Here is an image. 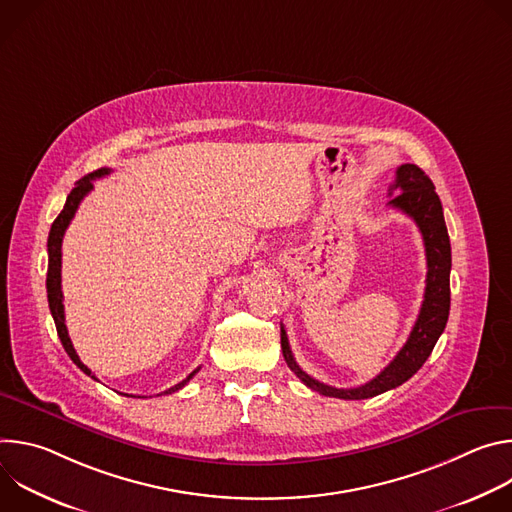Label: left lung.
<instances>
[{
  "mask_svg": "<svg viewBox=\"0 0 512 512\" xmlns=\"http://www.w3.org/2000/svg\"><path fill=\"white\" fill-rule=\"evenodd\" d=\"M401 192L389 200V206L399 208L407 216H411L415 225L421 231L423 245H425V259H427V279H425V294L423 304L417 316V322L405 342V346L397 352V356L387 364L385 371L377 375L373 381L364 383L354 389H336L312 379L304 373L298 362L291 354L287 334L281 326V350L287 367L298 375V379L326 397L336 399H369L381 395L389 389L403 385L411 379L431 354L437 338L442 336L448 316H450V269H452V247L450 237L444 221V210L440 196L435 194L433 182L425 176L421 168L415 164H403L397 168L395 184L391 192Z\"/></svg>",
  "mask_w": 512,
  "mask_h": 512,
  "instance_id": "left-lung-1",
  "label": "left lung"
}]
</instances>
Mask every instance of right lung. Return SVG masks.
Masks as SVG:
<instances>
[{"label": "right lung", "instance_id": "obj_1", "mask_svg": "<svg viewBox=\"0 0 512 512\" xmlns=\"http://www.w3.org/2000/svg\"><path fill=\"white\" fill-rule=\"evenodd\" d=\"M111 170L109 168H101L93 174H87L83 176L77 186L70 190L68 198H66V204L62 208V212L56 216V221L52 223L50 227V235H48V275H46V291H48V306H50V314L54 318V324H56V332H58V338L66 350V354L70 356V360L77 364V367L89 375L91 379H95V375L91 373L89 367H85V364L81 362L75 346H72L70 338H68V330H66V324H64V304H62V287H60V267H62V237H64V231L68 229L72 216H75L81 200L93 190V180L97 178H103L107 176ZM200 371V367L196 371H192L184 381H180L178 385L170 387L168 391H164V395L168 393H176L178 389H182L196 373Z\"/></svg>", "mask_w": 512, "mask_h": 512}]
</instances>
